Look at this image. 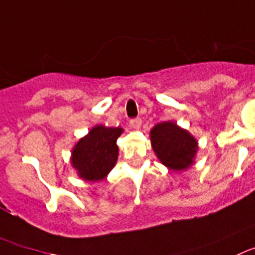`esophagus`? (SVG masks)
<instances>
[{
	"mask_svg": "<svg viewBox=\"0 0 255 255\" xmlns=\"http://www.w3.org/2000/svg\"><path fill=\"white\" fill-rule=\"evenodd\" d=\"M129 125L132 126L133 128H138L139 126H141V120H139V118H133V120H130Z\"/></svg>",
	"mask_w": 255,
	"mask_h": 255,
	"instance_id": "1",
	"label": "esophagus"
}]
</instances>
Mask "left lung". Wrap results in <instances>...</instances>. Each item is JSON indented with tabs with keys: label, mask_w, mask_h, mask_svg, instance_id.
Listing matches in <instances>:
<instances>
[{
	"label": "left lung",
	"mask_w": 255,
	"mask_h": 255,
	"mask_svg": "<svg viewBox=\"0 0 255 255\" xmlns=\"http://www.w3.org/2000/svg\"><path fill=\"white\" fill-rule=\"evenodd\" d=\"M151 142L161 162L175 171L186 170L197 151L194 137L173 122L154 126L151 130Z\"/></svg>",
	"instance_id": "left-lung-1"
}]
</instances>
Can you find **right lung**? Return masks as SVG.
<instances>
[{
    "mask_svg": "<svg viewBox=\"0 0 255 255\" xmlns=\"http://www.w3.org/2000/svg\"><path fill=\"white\" fill-rule=\"evenodd\" d=\"M122 128L97 126L73 149L71 163L80 177L88 181L103 180L118 158L117 139Z\"/></svg>",
    "mask_w": 255,
    "mask_h": 255,
    "instance_id": "1",
    "label": "right lung"
}]
</instances>
